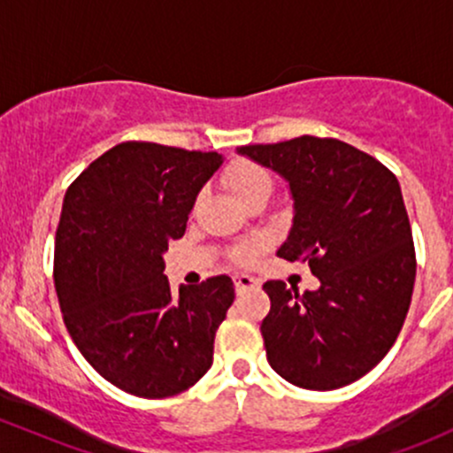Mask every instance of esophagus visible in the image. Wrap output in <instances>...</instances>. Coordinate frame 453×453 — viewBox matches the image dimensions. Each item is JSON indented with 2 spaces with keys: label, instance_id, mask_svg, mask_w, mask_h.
<instances>
[{
  "label": "esophagus",
  "instance_id": "obj_1",
  "mask_svg": "<svg viewBox=\"0 0 453 453\" xmlns=\"http://www.w3.org/2000/svg\"><path fill=\"white\" fill-rule=\"evenodd\" d=\"M254 287H258V282H256L251 275H234V288H236V293H239V295H242L245 290H250Z\"/></svg>",
  "mask_w": 453,
  "mask_h": 453
}]
</instances>
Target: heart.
Segmentation results:
<instances>
[{
	"mask_svg": "<svg viewBox=\"0 0 453 453\" xmlns=\"http://www.w3.org/2000/svg\"><path fill=\"white\" fill-rule=\"evenodd\" d=\"M226 182L230 187L232 193L245 202L250 199L251 195L260 193V190H271L273 188V180H271L269 171L265 166L256 165V163H236L230 166L226 175ZM260 247L258 245H250V247H242V250L236 251V258L241 263H250V260L256 258Z\"/></svg>",
	"mask_w": 453,
	"mask_h": 453,
	"instance_id": "b5f03b06",
	"label": "heart"
}]
</instances>
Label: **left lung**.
<instances>
[{"mask_svg":"<svg viewBox=\"0 0 453 453\" xmlns=\"http://www.w3.org/2000/svg\"><path fill=\"white\" fill-rule=\"evenodd\" d=\"M236 151L288 182L293 226L278 256L308 263L321 282L303 295L282 280L265 284L266 360L295 387H347L388 354L411 308L417 260L397 178L336 139Z\"/></svg>","mask_w":453,"mask_h":453,"instance_id":"obj_1","label":"left lung"}]
</instances>
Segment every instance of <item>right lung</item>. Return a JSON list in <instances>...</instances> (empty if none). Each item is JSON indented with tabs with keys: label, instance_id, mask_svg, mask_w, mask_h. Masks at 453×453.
Returning a JSON list of instances; mask_svg holds the SVG:
<instances>
[{
	"label": "right lung",
	"instance_id": "add662e5",
	"mask_svg": "<svg viewBox=\"0 0 453 453\" xmlns=\"http://www.w3.org/2000/svg\"><path fill=\"white\" fill-rule=\"evenodd\" d=\"M221 165L217 151L130 141L66 188L54 254L65 326L88 365L136 397L182 393L212 365L234 284L214 275L175 295L163 254Z\"/></svg>",
	"mask_w": 453,
	"mask_h": 453
}]
</instances>
